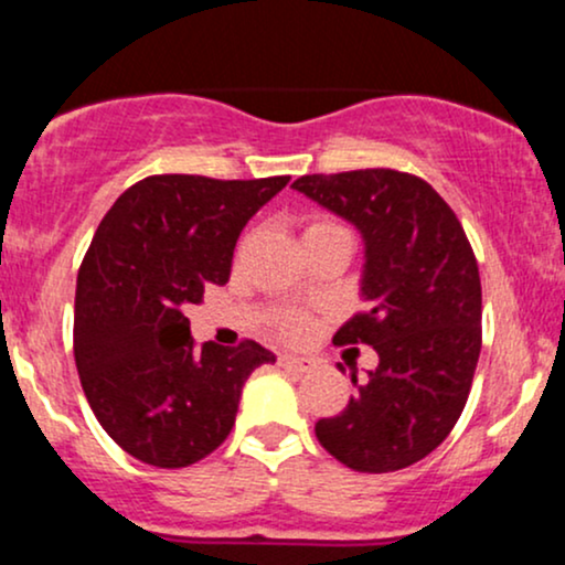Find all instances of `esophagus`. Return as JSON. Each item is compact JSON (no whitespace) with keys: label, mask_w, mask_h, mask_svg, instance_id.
I'll return each mask as SVG.
<instances>
[{"label":"esophagus","mask_w":565,"mask_h":565,"mask_svg":"<svg viewBox=\"0 0 565 565\" xmlns=\"http://www.w3.org/2000/svg\"><path fill=\"white\" fill-rule=\"evenodd\" d=\"M278 366L287 369V372L305 374V372H310L316 364L310 359H305V355H278Z\"/></svg>","instance_id":"1"}]
</instances>
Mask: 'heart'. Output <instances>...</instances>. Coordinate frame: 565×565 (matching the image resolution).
Instances as JSON below:
<instances>
[{
    "mask_svg": "<svg viewBox=\"0 0 565 565\" xmlns=\"http://www.w3.org/2000/svg\"><path fill=\"white\" fill-rule=\"evenodd\" d=\"M334 228H340V225L329 223V220H310V223L305 225V236H316V233H327V231H334ZM305 327H308V323H305L302 316H297V313L278 316V329H281V334L300 337L305 332Z\"/></svg>",
    "mask_w": 565,
    "mask_h": 565,
    "instance_id": "b5f03b06",
    "label": "heart"
}]
</instances>
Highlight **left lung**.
Returning a JSON list of instances; mask_svg holds the SVG:
<instances>
[{
	"mask_svg": "<svg viewBox=\"0 0 565 565\" xmlns=\"http://www.w3.org/2000/svg\"><path fill=\"white\" fill-rule=\"evenodd\" d=\"M291 188L361 233L366 310L334 342H366L380 355L364 385L350 374L355 393L316 423V438L350 470L408 468L457 425L481 355V276L468 236L433 185L406 172L305 174Z\"/></svg>",
	"mask_w": 565,
	"mask_h": 565,
	"instance_id": "1",
	"label": "left lung"
}]
</instances>
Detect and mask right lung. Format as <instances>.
<instances>
[{
    "label": "right lung",
    "mask_w": 565,
    "mask_h": 565,
    "mask_svg": "<svg viewBox=\"0 0 565 565\" xmlns=\"http://www.w3.org/2000/svg\"><path fill=\"white\" fill-rule=\"evenodd\" d=\"M289 183L153 174L97 225L76 278L74 359L97 423L153 468H188L236 423L244 382L276 355L257 342L193 345L185 305L231 276L252 215Z\"/></svg>",
    "instance_id": "obj_1"
}]
</instances>
